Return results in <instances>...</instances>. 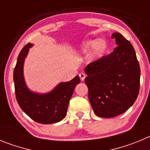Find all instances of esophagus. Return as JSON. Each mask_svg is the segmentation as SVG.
<instances>
[{
    "label": "esophagus",
    "mask_w": 150,
    "mask_h": 150,
    "mask_svg": "<svg viewBox=\"0 0 150 150\" xmlns=\"http://www.w3.org/2000/svg\"><path fill=\"white\" fill-rule=\"evenodd\" d=\"M79 77H80L81 80L83 81V80H84L85 77H86V75H85V74L83 73V72H81V73L79 74Z\"/></svg>",
    "instance_id": "esophagus-1"
}]
</instances>
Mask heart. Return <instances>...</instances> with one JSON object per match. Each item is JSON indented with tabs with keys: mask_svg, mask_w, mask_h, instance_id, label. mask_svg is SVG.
Segmentation results:
<instances>
[{
	"mask_svg": "<svg viewBox=\"0 0 150 150\" xmlns=\"http://www.w3.org/2000/svg\"><path fill=\"white\" fill-rule=\"evenodd\" d=\"M106 47L107 44L103 40H90L82 43L80 50L83 53H86L93 48L90 55V58L93 59L102 55L106 49Z\"/></svg>",
	"mask_w": 150,
	"mask_h": 150,
	"instance_id": "obj_1",
	"label": "heart"
}]
</instances>
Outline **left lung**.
<instances>
[{
	"mask_svg": "<svg viewBox=\"0 0 150 150\" xmlns=\"http://www.w3.org/2000/svg\"><path fill=\"white\" fill-rule=\"evenodd\" d=\"M114 52L85 67V83L93 111L110 118L128 110L135 102L140 89L141 69L135 51L120 33H114Z\"/></svg>",
	"mask_w": 150,
	"mask_h": 150,
	"instance_id": "8db88e82",
	"label": "left lung"
}]
</instances>
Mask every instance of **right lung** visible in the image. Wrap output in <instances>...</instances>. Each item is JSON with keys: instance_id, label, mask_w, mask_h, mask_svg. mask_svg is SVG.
Returning <instances> with one entry per match:
<instances>
[{"instance_id": "right-lung-1", "label": "right lung", "mask_w": 150, "mask_h": 150, "mask_svg": "<svg viewBox=\"0 0 150 150\" xmlns=\"http://www.w3.org/2000/svg\"><path fill=\"white\" fill-rule=\"evenodd\" d=\"M28 43L20 52L13 72V80L17 102L21 110L33 120L42 124L60 122L67 115L69 102L75 87L80 83L78 75L67 82L58 83L52 91L38 93L30 90L24 77V63L29 48Z\"/></svg>"}]
</instances>
